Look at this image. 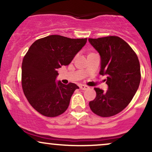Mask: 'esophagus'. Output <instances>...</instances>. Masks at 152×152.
I'll use <instances>...</instances> for the list:
<instances>
[{
  "instance_id": "obj_1",
  "label": "esophagus",
  "mask_w": 152,
  "mask_h": 152,
  "mask_svg": "<svg viewBox=\"0 0 152 152\" xmlns=\"http://www.w3.org/2000/svg\"><path fill=\"white\" fill-rule=\"evenodd\" d=\"M79 88H81V90H86L88 88V86H86V85H83V84H80L79 85Z\"/></svg>"
}]
</instances>
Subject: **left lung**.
Segmentation results:
<instances>
[{
    "instance_id": "left-lung-1",
    "label": "left lung",
    "mask_w": 152,
    "mask_h": 152,
    "mask_svg": "<svg viewBox=\"0 0 152 152\" xmlns=\"http://www.w3.org/2000/svg\"><path fill=\"white\" fill-rule=\"evenodd\" d=\"M101 56L99 74L106 75L109 88L104 91L94 88L96 96L90 109L102 117L114 116L123 111L133 99L141 81L139 58L129 45L115 36L88 38Z\"/></svg>"
}]
</instances>
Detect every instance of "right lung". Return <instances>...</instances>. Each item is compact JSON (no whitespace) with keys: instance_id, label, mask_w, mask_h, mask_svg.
Wrapping results in <instances>:
<instances>
[{"instance_id":"add662e5","label":"right lung","mask_w":152,"mask_h":152,"mask_svg":"<svg viewBox=\"0 0 152 152\" xmlns=\"http://www.w3.org/2000/svg\"><path fill=\"white\" fill-rule=\"evenodd\" d=\"M87 38H69L51 35L36 40L24 56L21 84L29 104L41 114L56 117L68 109L78 86L56 82L58 69L67 66L84 46Z\"/></svg>"}]
</instances>
